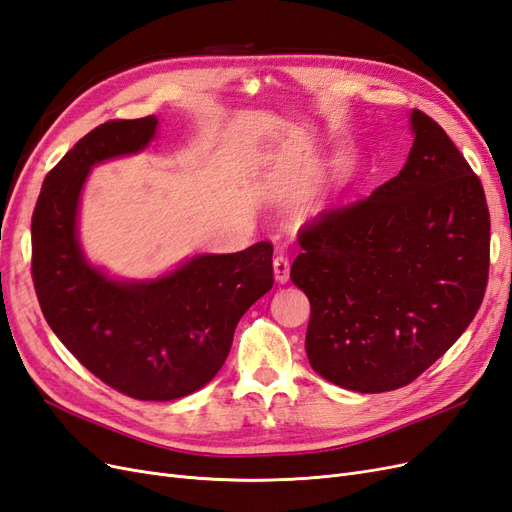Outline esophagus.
I'll return each instance as SVG.
<instances>
[{
  "label": "esophagus",
  "mask_w": 512,
  "mask_h": 512,
  "mask_svg": "<svg viewBox=\"0 0 512 512\" xmlns=\"http://www.w3.org/2000/svg\"><path fill=\"white\" fill-rule=\"evenodd\" d=\"M273 271H275V279L279 281V284H286V281L290 279V260H288V256H284V254L275 256Z\"/></svg>",
  "instance_id": "34e87169"
}]
</instances>
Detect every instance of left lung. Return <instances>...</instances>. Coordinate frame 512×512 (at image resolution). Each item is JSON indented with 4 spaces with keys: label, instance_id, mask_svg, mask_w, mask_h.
<instances>
[{
    "label": "left lung",
    "instance_id": "obj_1",
    "mask_svg": "<svg viewBox=\"0 0 512 512\" xmlns=\"http://www.w3.org/2000/svg\"><path fill=\"white\" fill-rule=\"evenodd\" d=\"M396 178L307 222L290 279L311 303L305 349L317 375L362 394L415 381L462 337L489 277L479 175L428 114Z\"/></svg>",
    "mask_w": 512,
    "mask_h": 512
}]
</instances>
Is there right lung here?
Instances as JSON below:
<instances>
[{
  "label": "right lung",
  "mask_w": 512,
  "mask_h": 512,
  "mask_svg": "<svg viewBox=\"0 0 512 512\" xmlns=\"http://www.w3.org/2000/svg\"><path fill=\"white\" fill-rule=\"evenodd\" d=\"M154 116L110 120L84 135L42 184L31 218V275L61 343L105 385L135 400H175L216 377L233 334L273 288V245L195 256L154 281H114L86 262L76 216L95 163L139 152Z\"/></svg>",
  "instance_id": "1"
}]
</instances>
